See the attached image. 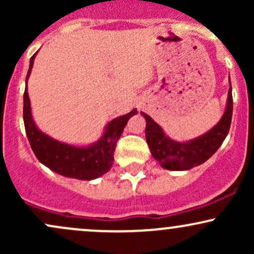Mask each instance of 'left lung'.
Returning <instances> with one entry per match:
<instances>
[{"mask_svg": "<svg viewBox=\"0 0 254 254\" xmlns=\"http://www.w3.org/2000/svg\"><path fill=\"white\" fill-rule=\"evenodd\" d=\"M141 115L145 119V139L150 153L161 167L170 171L191 170L210 159L228 135L233 115L232 84L228 90L226 110L220 122L205 133L190 141H174L166 135L164 129L153 118L144 112H141Z\"/></svg>", "mask_w": 254, "mask_h": 254, "instance_id": "1", "label": "left lung"}]
</instances>
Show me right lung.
<instances>
[{"label":"right lung","instance_id":"right-lung-1","mask_svg":"<svg viewBox=\"0 0 254 254\" xmlns=\"http://www.w3.org/2000/svg\"><path fill=\"white\" fill-rule=\"evenodd\" d=\"M37 54L38 52L31 57L24 93L25 130L34 155L44 166L63 177L89 182L104 176L112 167L115 161L113 153L116 144L123 133L127 121L136 115L137 110L133 109L127 115L109 122L105 127L103 135L94 143L74 145L52 138L37 127L32 116L31 101L27 92V81Z\"/></svg>","mask_w":254,"mask_h":254}]
</instances>
